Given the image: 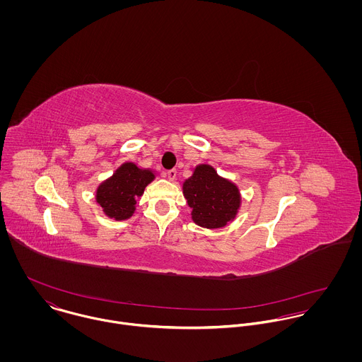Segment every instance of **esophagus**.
<instances>
[{"label": "esophagus", "instance_id": "obj_1", "mask_svg": "<svg viewBox=\"0 0 362 362\" xmlns=\"http://www.w3.org/2000/svg\"><path fill=\"white\" fill-rule=\"evenodd\" d=\"M165 177H167L170 181H174L175 177H177V171H175V170H168V171L165 173Z\"/></svg>", "mask_w": 362, "mask_h": 362}]
</instances>
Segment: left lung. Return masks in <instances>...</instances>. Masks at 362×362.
<instances>
[{"label":"left lung","mask_w":362,"mask_h":362,"mask_svg":"<svg viewBox=\"0 0 362 362\" xmlns=\"http://www.w3.org/2000/svg\"><path fill=\"white\" fill-rule=\"evenodd\" d=\"M184 197L192 209V220L206 228H218L233 220L240 207L238 188L217 175L213 167L201 164L182 185Z\"/></svg>","instance_id":"obj_1"}]
</instances>
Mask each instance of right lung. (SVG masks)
I'll return each mask as SVG.
<instances>
[{
	"label": "right lung",
	"mask_w": 362,
	"mask_h": 362,
	"mask_svg": "<svg viewBox=\"0 0 362 362\" xmlns=\"http://www.w3.org/2000/svg\"><path fill=\"white\" fill-rule=\"evenodd\" d=\"M153 178L155 174L151 170H142L134 163H125L98 188V204L111 218H129L135 211L136 199L142 197L146 185Z\"/></svg>",
	"instance_id": "add662e5"
}]
</instances>
